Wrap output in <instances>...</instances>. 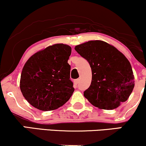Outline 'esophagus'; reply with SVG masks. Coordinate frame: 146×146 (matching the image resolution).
<instances>
[{
  "instance_id": "1",
  "label": "esophagus",
  "mask_w": 146,
  "mask_h": 146,
  "mask_svg": "<svg viewBox=\"0 0 146 146\" xmlns=\"http://www.w3.org/2000/svg\"><path fill=\"white\" fill-rule=\"evenodd\" d=\"M73 83H74V86L75 87H77L78 86V83H79V79H77V80H75L74 82H73Z\"/></svg>"
}]
</instances>
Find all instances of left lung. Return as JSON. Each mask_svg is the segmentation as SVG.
<instances>
[{
    "mask_svg": "<svg viewBox=\"0 0 146 146\" xmlns=\"http://www.w3.org/2000/svg\"><path fill=\"white\" fill-rule=\"evenodd\" d=\"M75 49L91 68V84L84 92L90 104L113 110L128 100L135 86V78L123 53L101 40L88 41L75 46Z\"/></svg>",
    "mask_w": 146,
    "mask_h": 146,
    "instance_id": "left-lung-1",
    "label": "left lung"
}]
</instances>
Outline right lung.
Instances as JSON below:
<instances>
[{"label": "right lung", "mask_w": 146, "mask_h": 146, "mask_svg": "<svg viewBox=\"0 0 146 146\" xmlns=\"http://www.w3.org/2000/svg\"><path fill=\"white\" fill-rule=\"evenodd\" d=\"M71 47L64 44L37 52L25 63L20 88L31 105L43 111L60 108L74 92L68 60Z\"/></svg>", "instance_id": "obj_1"}]
</instances>
